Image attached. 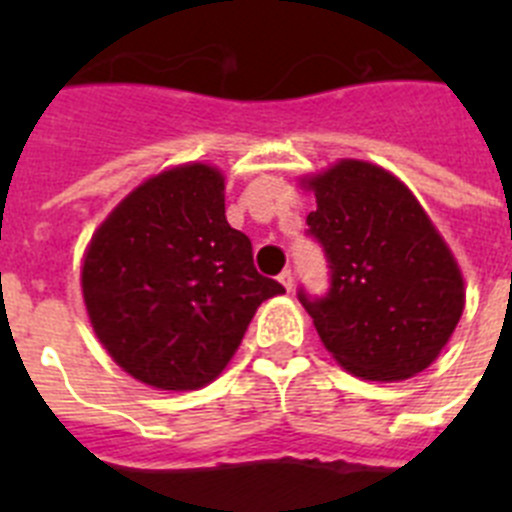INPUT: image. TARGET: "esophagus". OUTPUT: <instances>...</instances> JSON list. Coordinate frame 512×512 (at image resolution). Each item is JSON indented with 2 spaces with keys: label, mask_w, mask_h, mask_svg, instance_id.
<instances>
[{
  "label": "esophagus",
  "mask_w": 512,
  "mask_h": 512,
  "mask_svg": "<svg viewBox=\"0 0 512 512\" xmlns=\"http://www.w3.org/2000/svg\"><path fill=\"white\" fill-rule=\"evenodd\" d=\"M279 282H282V287L289 292V289L295 287V271H292V269H284L282 274H279Z\"/></svg>",
  "instance_id": "1"
}]
</instances>
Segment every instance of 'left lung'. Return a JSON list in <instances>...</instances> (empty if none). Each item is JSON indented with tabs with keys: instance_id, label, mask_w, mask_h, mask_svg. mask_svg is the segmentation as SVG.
<instances>
[{
	"instance_id": "8db88e82",
	"label": "left lung",
	"mask_w": 512,
	"mask_h": 512,
	"mask_svg": "<svg viewBox=\"0 0 512 512\" xmlns=\"http://www.w3.org/2000/svg\"><path fill=\"white\" fill-rule=\"evenodd\" d=\"M307 235L330 269L325 297L297 292L320 341L354 377L400 382L431 366L464 312V279L405 184L343 158L307 179Z\"/></svg>"
}]
</instances>
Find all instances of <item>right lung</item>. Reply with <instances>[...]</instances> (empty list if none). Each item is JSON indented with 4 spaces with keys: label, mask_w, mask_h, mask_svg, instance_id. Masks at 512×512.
I'll use <instances>...</instances> for the list:
<instances>
[{
    "label": "right lung",
    "mask_w": 512,
    "mask_h": 512,
    "mask_svg": "<svg viewBox=\"0 0 512 512\" xmlns=\"http://www.w3.org/2000/svg\"><path fill=\"white\" fill-rule=\"evenodd\" d=\"M81 292L107 354L158 390H200L241 346L253 312L284 287L253 266L225 220V179L184 164L125 197L92 235Z\"/></svg>",
    "instance_id": "obj_1"
}]
</instances>
